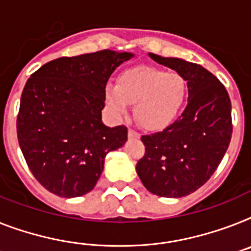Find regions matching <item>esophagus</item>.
Returning <instances> with one entry per match:
<instances>
[{"mask_svg":"<svg viewBox=\"0 0 251 251\" xmlns=\"http://www.w3.org/2000/svg\"><path fill=\"white\" fill-rule=\"evenodd\" d=\"M128 136H129L130 138H140V133H138V132H136L134 129H132V128H129V129H128Z\"/></svg>","mask_w":251,"mask_h":251,"instance_id":"esophagus-1","label":"esophagus"}]
</instances>
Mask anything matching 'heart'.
<instances>
[{
    "label": "heart",
    "mask_w": 251,
    "mask_h": 251,
    "mask_svg": "<svg viewBox=\"0 0 251 251\" xmlns=\"http://www.w3.org/2000/svg\"><path fill=\"white\" fill-rule=\"evenodd\" d=\"M187 96L185 78L154 66H133L122 72L118 83L105 87V100L118 115L134 103V117L149 130L169 127L181 111Z\"/></svg>",
    "instance_id": "1"
}]
</instances>
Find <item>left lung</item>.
<instances>
[{
    "label": "left lung",
    "instance_id": "obj_1",
    "mask_svg": "<svg viewBox=\"0 0 251 251\" xmlns=\"http://www.w3.org/2000/svg\"><path fill=\"white\" fill-rule=\"evenodd\" d=\"M187 82L188 103L161 132L142 136L145 155L136 171L144 186L161 198H182L212 177L232 136L231 100L219 79L198 64L149 53Z\"/></svg>",
    "mask_w": 251,
    "mask_h": 251
}]
</instances>
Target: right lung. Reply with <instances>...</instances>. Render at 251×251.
I'll return each instance as SVG.
<instances>
[{
    "mask_svg": "<svg viewBox=\"0 0 251 251\" xmlns=\"http://www.w3.org/2000/svg\"><path fill=\"white\" fill-rule=\"evenodd\" d=\"M133 53L102 50L60 57L26 80L16 132L29 169L43 187L61 198L93 190L110 151L127 141L126 126L101 121L105 87Z\"/></svg>",
    "mask_w": 251,
    "mask_h": 251,
    "instance_id": "right-lung-1",
    "label": "right lung"
}]
</instances>
